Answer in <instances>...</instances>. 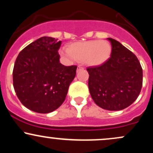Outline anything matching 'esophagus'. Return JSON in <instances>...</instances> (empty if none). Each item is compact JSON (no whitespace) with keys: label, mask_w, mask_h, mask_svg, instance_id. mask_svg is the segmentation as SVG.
<instances>
[{"label":"esophagus","mask_w":153,"mask_h":153,"mask_svg":"<svg viewBox=\"0 0 153 153\" xmlns=\"http://www.w3.org/2000/svg\"><path fill=\"white\" fill-rule=\"evenodd\" d=\"M80 69H83V67H82L81 65H78V71H79Z\"/></svg>","instance_id":"obj_1"}]
</instances>
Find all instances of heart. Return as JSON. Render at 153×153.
<instances>
[{"label":"heart","instance_id":"obj_1","mask_svg":"<svg viewBox=\"0 0 153 153\" xmlns=\"http://www.w3.org/2000/svg\"><path fill=\"white\" fill-rule=\"evenodd\" d=\"M111 45L106 40H89L70 45L68 50L61 51L62 56L76 59L90 66H97L106 62L111 54Z\"/></svg>","mask_w":153,"mask_h":153}]
</instances>
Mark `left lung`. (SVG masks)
<instances>
[{
	"label": "left lung",
	"instance_id": "8db88e82",
	"mask_svg": "<svg viewBox=\"0 0 153 153\" xmlns=\"http://www.w3.org/2000/svg\"><path fill=\"white\" fill-rule=\"evenodd\" d=\"M111 44L109 59L88 67V88L98 106L108 111L127 108L137 99L143 86V68L136 55L117 40Z\"/></svg>",
	"mask_w": 153,
	"mask_h": 153
}]
</instances>
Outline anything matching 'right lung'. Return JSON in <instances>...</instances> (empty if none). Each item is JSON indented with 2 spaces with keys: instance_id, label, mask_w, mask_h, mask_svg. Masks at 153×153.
Here are the masks:
<instances>
[{
  "instance_id": "right-lung-1",
  "label": "right lung",
  "mask_w": 153,
  "mask_h": 153,
  "mask_svg": "<svg viewBox=\"0 0 153 153\" xmlns=\"http://www.w3.org/2000/svg\"><path fill=\"white\" fill-rule=\"evenodd\" d=\"M61 41L43 36L19 52L13 67V84L17 97L29 109L50 113L62 105L76 75V65L59 62Z\"/></svg>"
}]
</instances>
